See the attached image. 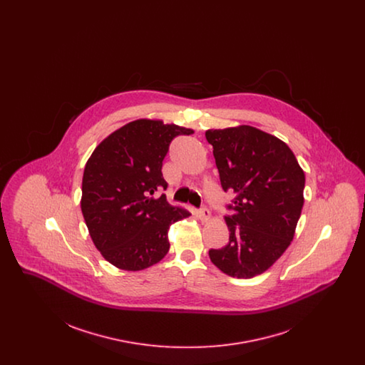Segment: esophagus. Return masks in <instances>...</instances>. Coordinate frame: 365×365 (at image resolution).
<instances>
[{"instance_id": "esophagus-1", "label": "esophagus", "mask_w": 365, "mask_h": 365, "mask_svg": "<svg viewBox=\"0 0 365 365\" xmlns=\"http://www.w3.org/2000/svg\"><path fill=\"white\" fill-rule=\"evenodd\" d=\"M197 217H198L201 222H208L209 217H210L209 209L201 208L200 210H197Z\"/></svg>"}]
</instances>
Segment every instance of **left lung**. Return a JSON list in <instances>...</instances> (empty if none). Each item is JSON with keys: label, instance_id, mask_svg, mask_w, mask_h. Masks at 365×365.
I'll list each match as a JSON object with an SVG mask.
<instances>
[{"label": "left lung", "instance_id": "left-lung-1", "mask_svg": "<svg viewBox=\"0 0 365 365\" xmlns=\"http://www.w3.org/2000/svg\"><path fill=\"white\" fill-rule=\"evenodd\" d=\"M205 137L223 190L235 197L225 216L230 241L210 249V261L234 278L265 272L294 237L304 205L305 174L292 149L252 125L208 130Z\"/></svg>", "mask_w": 365, "mask_h": 365}]
</instances>
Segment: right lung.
Returning <instances> with one entry per match:
<instances>
[{"label": "right lung", "instance_id": "1", "mask_svg": "<svg viewBox=\"0 0 365 365\" xmlns=\"http://www.w3.org/2000/svg\"><path fill=\"white\" fill-rule=\"evenodd\" d=\"M191 128L138 119L113 131L87 160L81 208L88 234L105 260L140 271L170 250V226L190 212L168 204L163 160L171 140Z\"/></svg>", "mask_w": 365, "mask_h": 365}]
</instances>
